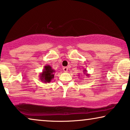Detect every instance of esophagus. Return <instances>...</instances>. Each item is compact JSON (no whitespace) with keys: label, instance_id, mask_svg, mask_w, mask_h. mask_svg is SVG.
Masks as SVG:
<instances>
[{"label":"esophagus","instance_id":"obj_1","mask_svg":"<svg viewBox=\"0 0 130 130\" xmlns=\"http://www.w3.org/2000/svg\"><path fill=\"white\" fill-rule=\"evenodd\" d=\"M63 71L64 72H67V71H68V68H67V67H63Z\"/></svg>","mask_w":130,"mask_h":130}]
</instances>
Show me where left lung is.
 Listing matches in <instances>:
<instances>
[{
	"mask_svg": "<svg viewBox=\"0 0 130 130\" xmlns=\"http://www.w3.org/2000/svg\"><path fill=\"white\" fill-rule=\"evenodd\" d=\"M87 72V71H86V69H85V70H83V72H84V74H86V75L87 76H88V77H89V74H86V72Z\"/></svg>",
	"mask_w": 130,
	"mask_h": 130,
	"instance_id": "1",
	"label": "left lung"
}]
</instances>
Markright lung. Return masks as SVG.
<instances>
[{"mask_svg":"<svg viewBox=\"0 0 130 130\" xmlns=\"http://www.w3.org/2000/svg\"><path fill=\"white\" fill-rule=\"evenodd\" d=\"M55 72L56 70L53 69L52 67L49 65H46L44 66L42 72L40 74V79L45 83H50L51 80L54 79Z\"/></svg>","mask_w":130,"mask_h":130,"instance_id":"right-lung-1","label":"right lung"}]
</instances>
